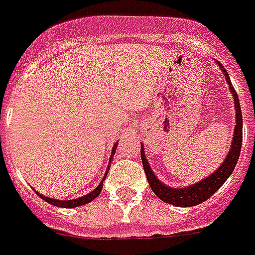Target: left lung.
<instances>
[{
    "mask_svg": "<svg viewBox=\"0 0 255 255\" xmlns=\"http://www.w3.org/2000/svg\"><path fill=\"white\" fill-rule=\"evenodd\" d=\"M219 67L223 69L225 78L230 83L231 93L235 98V109H236V127L235 132H234V139H232V144H231L230 153L227 155L225 161L221 164L217 171L214 172L213 175H210L206 179H203L202 182L197 183V184H192L188 187L184 188H171L166 187L165 184L162 183L154 176L153 171L150 169L149 162L144 158L143 153V146L140 147V157H142V164H143L144 173L147 177V182H149L150 187L153 190L157 197L160 198L161 201H164L166 203H171L175 206H180V208H188V206H195L199 203L205 202L206 199L213 195L214 192L217 191L225 180L231 176V173L235 169V165L238 160H239V154H241V147H242V139H243V119H242V111H241V104H239V98L236 94L234 86L231 83L230 76L225 71V68L220 63Z\"/></svg>",
    "mask_w": 255,
    "mask_h": 255,
    "instance_id": "1",
    "label": "left lung"
}]
</instances>
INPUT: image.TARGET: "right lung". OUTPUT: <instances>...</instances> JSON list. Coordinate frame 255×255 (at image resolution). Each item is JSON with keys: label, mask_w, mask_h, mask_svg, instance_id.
I'll use <instances>...</instances> for the list:
<instances>
[{"label": "right lung", "mask_w": 255, "mask_h": 255, "mask_svg": "<svg viewBox=\"0 0 255 255\" xmlns=\"http://www.w3.org/2000/svg\"><path fill=\"white\" fill-rule=\"evenodd\" d=\"M116 147H117V143L115 144V147H113V150H112V154H115ZM108 171H109V166H108V169H106V175H108ZM105 177H104V179H105ZM102 184H104V180L100 183V186L95 188L94 191H91L90 194H87V195H84V197L76 198V199H69V201H58V199H53V198L43 197V195H41V194H38V195H39L43 201H46V202H49L50 205H54V206H60V208H78V206H82V205H86V203L94 201L95 198L100 195L101 190H102Z\"/></svg>", "instance_id": "1"}]
</instances>
